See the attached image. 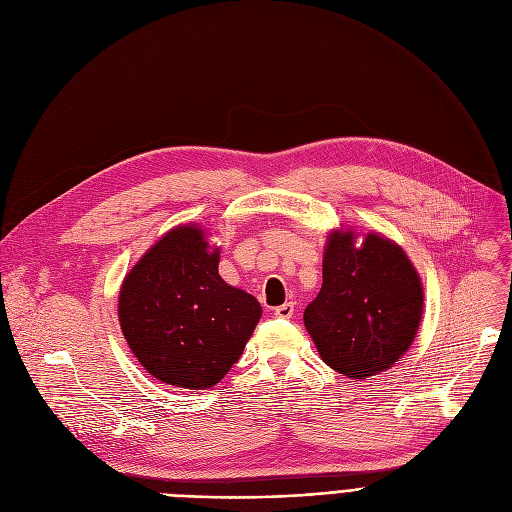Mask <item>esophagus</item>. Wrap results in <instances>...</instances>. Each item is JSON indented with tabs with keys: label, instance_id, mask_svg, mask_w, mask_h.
Returning <instances> with one entry per match:
<instances>
[{
	"label": "esophagus",
	"instance_id": "esophagus-1",
	"mask_svg": "<svg viewBox=\"0 0 512 512\" xmlns=\"http://www.w3.org/2000/svg\"><path fill=\"white\" fill-rule=\"evenodd\" d=\"M294 310H296L294 302H287V304L275 308V316H279V319H291V316H294Z\"/></svg>",
	"mask_w": 512,
	"mask_h": 512
}]
</instances>
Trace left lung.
I'll use <instances>...</instances> for the list:
<instances>
[{
	"instance_id": "8db88e82",
	"label": "left lung",
	"mask_w": 512,
	"mask_h": 512,
	"mask_svg": "<svg viewBox=\"0 0 512 512\" xmlns=\"http://www.w3.org/2000/svg\"><path fill=\"white\" fill-rule=\"evenodd\" d=\"M423 281L389 237L331 229L323 252V287L304 310L321 358L350 379L389 371L410 350L423 319Z\"/></svg>"
}]
</instances>
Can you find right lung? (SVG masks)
Segmentation results:
<instances>
[{
  "label": "right lung",
  "instance_id": "right-lung-1",
  "mask_svg": "<svg viewBox=\"0 0 512 512\" xmlns=\"http://www.w3.org/2000/svg\"><path fill=\"white\" fill-rule=\"evenodd\" d=\"M198 223L164 233L127 273L118 323L141 367L166 385L210 389L252 337L262 308L218 275L221 248Z\"/></svg>",
  "mask_w": 512,
  "mask_h": 512
}]
</instances>
